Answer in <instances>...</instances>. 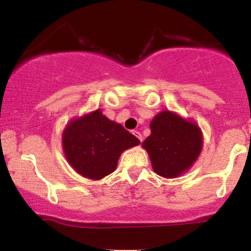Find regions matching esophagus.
<instances>
[{
    "instance_id": "esophagus-1",
    "label": "esophagus",
    "mask_w": 251,
    "mask_h": 251,
    "mask_svg": "<svg viewBox=\"0 0 251 251\" xmlns=\"http://www.w3.org/2000/svg\"><path fill=\"white\" fill-rule=\"evenodd\" d=\"M132 133H133L135 137L138 138V139L140 140V142H143V135H142V133H140V132H138V131H132Z\"/></svg>"
}]
</instances>
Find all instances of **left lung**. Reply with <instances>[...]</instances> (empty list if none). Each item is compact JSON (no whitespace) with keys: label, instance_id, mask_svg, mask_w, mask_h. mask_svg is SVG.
<instances>
[{"label":"left lung","instance_id":"8db88e82","mask_svg":"<svg viewBox=\"0 0 251 251\" xmlns=\"http://www.w3.org/2000/svg\"><path fill=\"white\" fill-rule=\"evenodd\" d=\"M151 134L142 146L152 169L164 178H177L192 168L203 148V133L194 120L162 111L150 123Z\"/></svg>","mask_w":251,"mask_h":251}]
</instances>
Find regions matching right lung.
Listing matches in <instances>:
<instances>
[{
  "label": "right lung",
  "mask_w": 251,
  "mask_h": 251,
  "mask_svg": "<svg viewBox=\"0 0 251 251\" xmlns=\"http://www.w3.org/2000/svg\"><path fill=\"white\" fill-rule=\"evenodd\" d=\"M139 144L138 138L103 116L100 108L72 119L62 132L67 162L80 176L93 180L112 174L123 152Z\"/></svg>",
  "instance_id": "right-lung-1"
}]
</instances>
